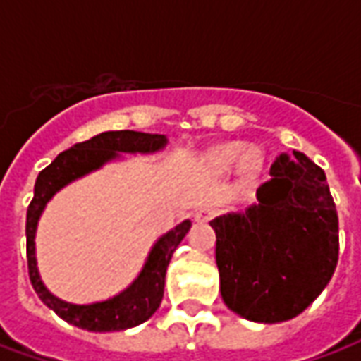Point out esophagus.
I'll return each mask as SVG.
<instances>
[{
    "instance_id": "obj_1",
    "label": "esophagus",
    "mask_w": 361,
    "mask_h": 361,
    "mask_svg": "<svg viewBox=\"0 0 361 361\" xmlns=\"http://www.w3.org/2000/svg\"><path fill=\"white\" fill-rule=\"evenodd\" d=\"M212 216H214V211H212V209H209V207H204V209H199V211L193 214L195 222H201V224H203V222H209Z\"/></svg>"
}]
</instances>
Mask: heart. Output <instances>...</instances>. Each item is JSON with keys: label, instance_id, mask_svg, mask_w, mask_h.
Segmentation results:
<instances>
[{"label": "heart", "instance_id": "1", "mask_svg": "<svg viewBox=\"0 0 361 361\" xmlns=\"http://www.w3.org/2000/svg\"><path fill=\"white\" fill-rule=\"evenodd\" d=\"M204 160H207V166L211 168L212 172L216 173H224L228 170H232L242 160L243 173L253 176V173L259 172L263 157H261V152L257 149H253V147L247 149V145H243V142H224V145H219V147L209 150Z\"/></svg>", "mask_w": 361, "mask_h": 361}]
</instances>
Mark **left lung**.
I'll return each mask as SVG.
<instances>
[{"mask_svg":"<svg viewBox=\"0 0 361 361\" xmlns=\"http://www.w3.org/2000/svg\"><path fill=\"white\" fill-rule=\"evenodd\" d=\"M257 203L211 220L220 294L255 323H282L315 302L338 261V216L325 172L303 152H282Z\"/></svg>","mask_w":361,"mask_h":361,"instance_id":"obj_1","label":"left lung"}]
</instances>
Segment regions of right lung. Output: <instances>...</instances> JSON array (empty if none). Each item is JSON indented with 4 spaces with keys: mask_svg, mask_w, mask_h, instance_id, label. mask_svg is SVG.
Here are the masks:
<instances>
[{
    "mask_svg": "<svg viewBox=\"0 0 361 361\" xmlns=\"http://www.w3.org/2000/svg\"><path fill=\"white\" fill-rule=\"evenodd\" d=\"M168 145L166 135L141 133V131H106L63 150L48 168L38 173L35 183V197L27 211V259L32 288L51 311L69 325L90 333L126 331L145 323L160 307L164 295L166 269L170 265L173 251L191 228V220H183L158 238L150 247L147 261L137 279L119 294L108 300L92 303H71L54 295L40 279L36 265V230L46 204L61 189L100 170L104 164L119 160L121 154H154Z\"/></svg>",
    "mask_w": 361,
    "mask_h": 361,
    "instance_id": "obj_1",
    "label": "right lung"
}]
</instances>
